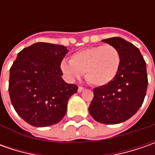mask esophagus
Returning <instances> with one entry per match:
<instances>
[{
    "instance_id": "1",
    "label": "esophagus",
    "mask_w": 155,
    "mask_h": 155,
    "mask_svg": "<svg viewBox=\"0 0 155 155\" xmlns=\"http://www.w3.org/2000/svg\"><path fill=\"white\" fill-rule=\"evenodd\" d=\"M84 91V88H83V87L81 86L78 87V92H83Z\"/></svg>"
}]
</instances>
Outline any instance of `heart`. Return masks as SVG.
I'll list each match as a JSON object with an SVG mask.
<instances>
[{"label":"heart","mask_w":155,"mask_h":155,"mask_svg":"<svg viewBox=\"0 0 155 155\" xmlns=\"http://www.w3.org/2000/svg\"><path fill=\"white\" fill-rule=\"evenodd\" d=\"M122 57L115 46L97 45L75 52L71 61H63L61 70L72 80L85 73L86 80L94 86H104L113 80L119 71Z\"/></svg>","instance_id":"b5f03b06"}]
</instances>
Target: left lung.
Segmentation results:
<instances>
[{
  "instance_id": "obj_1",
  "label": "left lung",
  "mask_w": 155,
  "mask_h": 155,
  "mask_svg": "<svg viewBox=\"0 0 155 155\" xmlns=\"http://www.w3.org/2000/svg\"><path fill=\"white\" fill-rule=\"evenodd\" d=\"M103 41L118 49L122 63L113 80L94 89L89 112L100 123L117 124L132 117L143 104L147 88L146 62L139 49L125 39L114 37Z\"/></svg>"
}]
</instances>
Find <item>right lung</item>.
Here are the masks:
<instances>
[{
  "label": "right lung",
  "instance_id": "add662e5",
  "mask_svg": "<svg viewBox=\"0 0 155 155\" xmlns=\"http://www.w3.org/2000/svg\"><path fill=\"white\" fill-rule=\"evenodd\" d=\"M67 52L64 45L38 42L20 51L10 68L11 103L32 126L48 127L60 122L69 98L78 91L76 84L61 78L60 64Z\"/></svg>",
  "mask_w": 155,
  "mask_h": 155
}]
</instances>
